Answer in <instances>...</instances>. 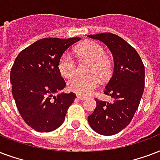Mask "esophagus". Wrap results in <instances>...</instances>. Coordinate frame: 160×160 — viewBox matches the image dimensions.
<instances>
[{
    "label": "esophagus",
    "instance_id": "esophagus-1",
    "mask_svg": "<svg viewBox=\"0 0 160 160\" xmlns=\"http://www.w3.org/2000/svg\"><path fill=\"white\" fill-rule=\"evenodd\" d=\"M77 98L78 99H80V101H85V100H87L86 97L85 96H80V95H77Z\"/></svg>",
    "mask_w": 160,
    "mask_h": 160
}]
</instances>
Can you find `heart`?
<instances>
[{"label":"heart","instance_id":"1","mask_svg":"<svg viewBox=\"0 0 160 160\" xmlns=\"http://www.w3.org/2000/svg\"><path fill=\"white\" fill-rule=\"evenodd\" d=\"M76 54L81 61L91 62L88 77L75 75L68 81V87L75 93L87 96L99 85V80L107 79L112 72V63L102 45L95 41H87L76 48ZM58 69L64 77L74 75L77 69V63L68 52L61 55L58 63ZM97 76L96 77L95 75Z\"/></svg>","mask_w":160,"mask_h":160}]
</instances>
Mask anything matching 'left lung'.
<instances>
[{"label":"left lung","instance_id":"8db88e82","mask_svg":"<svg viewBox=\"0 0 160 160\" xmlns=\"http://www.w3.org/2000/svg\"><path fill=\"white\" fill-rule=\"evenodd\" d=\"M88 37L104 42L114 59L112 76L104 90L113 102L96 99V109L88 117L89 124L102 135H114L130 123L139 106L144 90V65L135 48L121 37L111 32Z\"/></svg>","mask_w":160,"mask_h":160}]
</instances>
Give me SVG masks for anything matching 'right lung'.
Returning a JSON list of instances; mask_svg holds the SVG:
<instances>
[{"label": "right lung", "mask_w": 160, "mask_h": 160, "mask_svg": "<svg viewBox=\"0 0 160 160\" xmlns=\"http://www.w3.org/2000/svg\"><path fill=\"white\" fill-rule=\"evenodd\" d=\"M80 38H45L24 48L11 69L12 92L24 122L38 132H51L62 125L75 93L53 96L65 87L58 69L61 55Z\"/></svg>", "instance_id": "obj_1"}]
</instances>
